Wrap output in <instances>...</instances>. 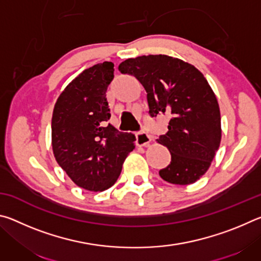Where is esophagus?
<instances>
[{"label":"esophagus","instance_id":"1","mask_svg":"<svg viewBox=\"0 0 261 261\" xmlns=\"http://www.w3.org/2000/svg\"><path fill=\"white\" fill-rule=\"evenodd\" d=\"M136 138H137V145H138V146H146V145L151 143V137L144 131L138 132V134L136 135Z\"/></svg>","mask_w":261,"mask_h":261}]
</instances>
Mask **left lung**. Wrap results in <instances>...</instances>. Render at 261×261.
Wrapping results in <instances>:
<instances>
[{"mask_svg":"<svg viewBox=\"0 0 261 261\" xmlns=\"http://www.w3.org/2000/svg\"><path fill=\"white\" fill-rule=\"evenodd\" d=\"M135 76L147 92L151 116L167 114L168 132L156 141L171 154L159 174L166 182L188 185L208 170L221 143L218 99L194 65L168 55L138 56L118 65Z\"/></svg>","mask_w":261,"mask_h":261,"instance_id":"1","label":"left lung"}]
</instances>
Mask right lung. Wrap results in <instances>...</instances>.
I'll use <instances>...</instances> for the list:
<instances>
[{
  "label": "right lung",
  "mask_w": 261,
  "mask_h": 261,
  "mask_svg": "<svg viewBox=\"0 0 261 261\" xmlns=\"http://www.w3.org/2000/svg\"><path fill=\"white\" fill-rule=\"evenodd\" d=\"M114 78L112 62L84 70L57 99L51 117V146L57 163L72 182L88 191L113 187L136 137L108 120L106 92Z\"/></svg>",
  "instance_id": "add662e5"
}]
</instances>
